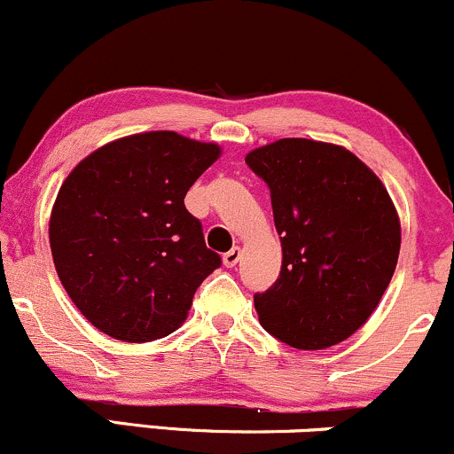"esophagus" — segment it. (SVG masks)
Instances as JSON below:
<instances>
[{"label":"esophagus","instance_id":"obj_1","mask_svg":"<svg viewBox=\"0 0 454 454\" xmlns=\"http://www.w3.org/2000/svg\"><path fill=\"white\" fill-rule=\"evenodd\" d=\"M239 260H241V249H239V247H232L231 252H226V254H223V264H226L228 269L237 267V262H239Z\"/></svg>","mask_w":454,"mask_h":454}]
</instances>
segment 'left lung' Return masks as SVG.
Masks as SVG:
<instances>
[{
	"mask_svg": "<svg viewBox=\"0 0 454 454\" xmlns=\"http://www.w3.org/2000/svg\"><path fill=\"white\" fill-rule=\"evenodd\" d=\"M245 164L270 190L281 241L279 278L254 294L260 325L299 350H322L358 331L388 288L399 217L387 187L340 145L281 138Z\"/></svg>",
	"mask_w": 454,
	"mask_h": 454,
	"instance_id": "1",
	"label": "left lung"
}]
</instances>
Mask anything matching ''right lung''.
<instances>
[{"label":"right lung","instance_id":"right-lung-1","mask_svg":"<svg viewBox=\"0 0 454 454\" xmlns=\"http://www.w3.org/2000/svg\"><path fill=\"white\" fill-rule=\"evenodd\" d=\"M215 143L176 132L119 138L67 175L49 223L53 262L81 314L119 341L176 331L198 286L222 264L185 209Z\"/></svg>","mask_w":454,"mask_h":454}]
</instances>
